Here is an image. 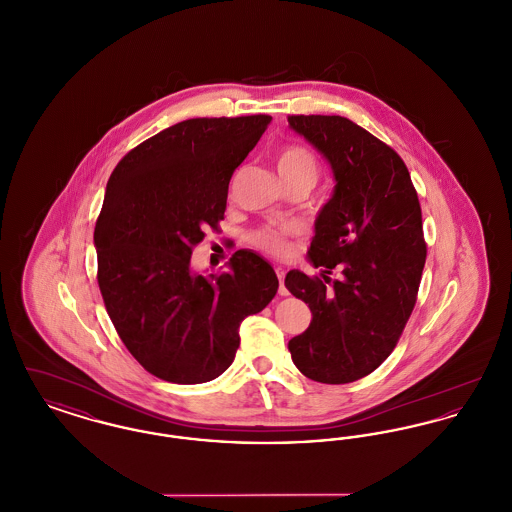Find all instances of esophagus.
<instances>
[{
    "instance_id": "34e87169",
    "label": "esophagus",
    "mask_w": 512,
    "mask_h": 512,
    "mask_svg": "<svg viewBox=\"0 0 512 512\" xmlns=\"http://www.w3.org/2000/svg\"><path fill=\"white\" fill-rule=\"evenodd\" d=\"M274 270H276V276H278V282H280V288H278V292H280V295H288V290H286V286H284L286 270H284L282 267H276Z\"/></svg>"
}]
</instances>
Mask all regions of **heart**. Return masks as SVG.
<instances>
[{
  "instance_id": "1",
  "label": "heart",
  "mask_w": 512,
  "mask_h": 512,
  "mask_svg": "<svg viewBox=\"0 0 512 512\" xmlns=\"http://www.w3.org/2000/svg\"><path fill=\"white\" fill-rule=\"evenodd\" d=\"M278 172L286 186L295 182H307L315 186L318 176V161L315 153L309 147L290 144L284 147L276 161ZM293 228L290 226H261L249 234V244L265 251L268 255H284L288 251V238L292 236Z\"/></svg>"
}]
</instances>
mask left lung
Instances as JSON below:
<instances>
[{"instance_id":"8db88e82","label":"left lung","mask_w":512,"mask_h":512,"mask_svg":"<svg viewBox=\"0 0 512 512\" xmlns=\"http://www.w3.org/2000/svg\"><path fill=\"white\" fill-rule=\"evenodd\" d=\"M288 122L336 180L307 253L322 278L286 274V288L313 313L288 349L307 378L349 384L390 357L413 313L426 263L422 211L403 159L359 124L338 115H292ZM334 269L341 272L336 281L327 276Z\"/></svg>"}]
</instances>
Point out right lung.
<instances>
[{
  "mask_svg": "<svg viewBox=\"0 0 512 512\" xmlns=\"http://www.w3.org/2000/svg\"><path fill=\"white\" fill-rule=\"evenodd\" d=\"M272 117L188 119L128 151L96 222L98 284L132 357L172 384H203L232 365L240 324L278 292L267 261L240 249L199 274L192 249L224 219L228 184Z\"/></svg>",
  "mask_w": 512,
  "mask_h": 512,
  "instance_id": "add662e5",
  "label": "right lung"
}]
</instances>
